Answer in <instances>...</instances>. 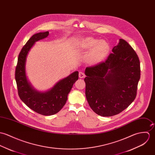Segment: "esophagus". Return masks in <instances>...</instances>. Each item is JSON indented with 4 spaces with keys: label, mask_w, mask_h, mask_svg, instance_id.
I'll return each instance as SVG.
<instances>
[{
    "label": "esophagus",
    "mask_w": 155,
    "mask_h": 155,
    "mask_svg": "<svg viewBox=\"0 0 155 155\" xmlns=\"http://www.w3.org/2000/svg\"><path fill=\"white\" fill-rule=\"evenodd\" d=\"M85 77H86V75H85V74H84V72H79V77H80V78H84Z\"/></svg>",
    "instance_id": "1"
}]
</instances>
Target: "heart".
I'll list each match as a JSON object with an SVG mask.
<instances>
[{"mask_svg": "<svg viewBox=\"0 0 155 155\" xmlns=\"http://www.w3.org/2000/svg\"><path fill=\"white\" fill-rule=\"evenodd\" d=\"M79 48L84 51L90 50L86 55V62L91 65H96L103 61L110 51L109 43L104 40L91 37L83 38L78 44Z\"/></svg>", "mask_w": 155, "mask_h": 155, "instance_id": "obj_1", "label": "heart"}]
</instances>
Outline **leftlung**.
<instances>
[{
	"instance_id": "8db88e82",
	"label": "left lung",
	"mask_w": 155,
	"mask_h": 155,
	"mask_svg": "<svg viewBox=\"0 0 155 155\" xmlns=\"http://www.w3.org/2000/svg\"><path fill=\"white\" fill-rule=\"evenodd\" d=\"M86 96L91 109L102 117L117 115L132 103L140 78L137 54L124 40L105 62L85 70Z\"/></svg>"
}]
</instances>
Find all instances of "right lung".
I'll return each mask as SVG.
<instances>
[{
	"label": "right lung",
	"mask_w": 155,
	"mask_h": 155,
	"mask_svg": "<svg viewBox=\"0 0 155 155\" xmlns=\"http://www.w3.org/2000/svg\"><path fill=\"white\" fill-rule=\"evenodd\" d=\"M49 34V31L38 33L27 41L18 55L15 75L21 100L35 112L45 116L54 115L61 110L66 103L72 86L78 79V72L75 71L45 92L35 90L28 81L25 74L27 56L36 41L47 37Z\"/></svg>",
	"instance_id": "1"
}]
</instances>
